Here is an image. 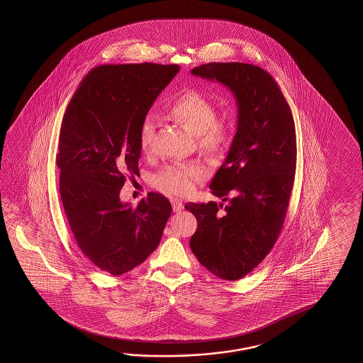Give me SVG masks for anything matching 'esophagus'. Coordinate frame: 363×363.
<instances>
[{
	"label": "esophagus",
	"mask_w": 363,
	"mask_h": 363,
	"mask_svg": "<svg viewBox=\"0 0 363 363\" xmlns=\"http://www.w3.org/2000/svg\"><path fill=\"white\" fill-rule=\"evenodd\" d=\"M171 205H172V210H174V213H180L183 208H184V205H183V202L179 200H172L171 201Z\"/></svg>",
	"instance_id": "34e87169"
}]
</instances>
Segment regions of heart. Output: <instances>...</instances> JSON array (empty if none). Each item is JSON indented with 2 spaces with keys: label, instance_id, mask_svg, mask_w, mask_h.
<instances>
[{
  "label": "heart",
  "instance_id": "1",
  "mask_svg": "<svg viewBox=\"0 0 363 363\" xmlns=\"http://www.w3.org/2000/svg\"><path fill=\"white\" fill-rule=\"evenodd\" d=\"M170 114L185 130L196 135L199 147L208 155L223 152L232 138V124L224 118L216 116L213 101L199 91H188L179 96L169 108ZM155 119L147 116L141 122L139 145L147 153L155 135ZM206 172L200 163H175L166 166L153 178V184L160 191L175 196H186L205 179Z\"/></svg>",
  "mask_w": 363,
  "mask_h": 363
}]
</instances>
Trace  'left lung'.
<instances>
[{"mask_svg":"<svg viewBox=\"0 0 363 363\" xmlns=\"http://www.w3.org/2000/svg\"><path fill=\"white\" fill-rule=\"evenodd\" d=\"M191 74L225 85L239 108L238 131L210 183L222 202L185 205L199 223L193 255L233 281L262 262L283 228L297 161L294 116L278 83L258 66L211 62Z\"/></svg>","mask_w":363,"mask_h":363,"instance_id":"1","label":"left lung"}]
</instances>
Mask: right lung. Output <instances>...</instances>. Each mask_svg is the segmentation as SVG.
<instances>
[{
    "label": "right lung",
    "mask_w": 363,
    "mask_h": 363,
    "mask_svg": "<svg viewBox=\"0 0 363 363\" xmlns=\"http://www.w3.org/2000/svg\"><path fill=\"white\" fill-rule=\"evenodd\" d=\"M178 65H101L91 69L62 119L57 166L69 228L85 257L102 271L122 275L158 247L170 201L147 193L138 206L119 193L127 174H139V131Z\"/></svg>",
    "instance_id": "add662e5"
}]
</instances>
